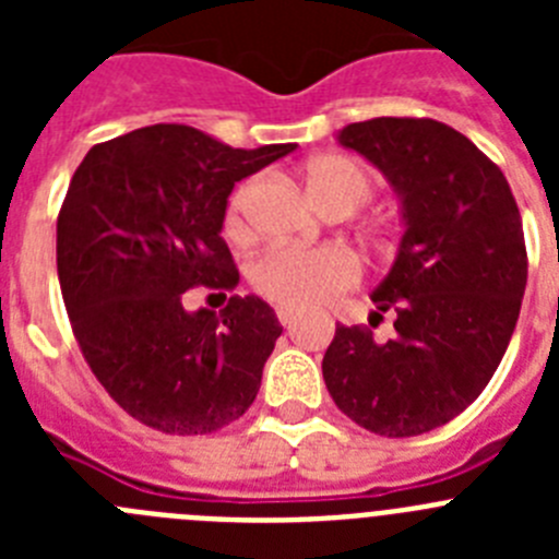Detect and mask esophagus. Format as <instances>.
<instances>
[{
	"label": "esophagus",
	"mask_w": 559,
	"mask_h": 559,
	"mask_svg": "<svg viewBox=\"0 0 559 559\" xmlns=\"http://www.w3.org/2000/svg\"><path fill=\"white\" fill-rule=\"evenodd\" d=\"M296 310L294 308H283V305H280V308H276V319H280V324H283V328H290V324L296 322Z\"/></svg>",
	"instance_id": "esophagus-1"
}]
</instances>
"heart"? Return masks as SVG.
<instances>
[{
  "label": "heart",
  "mask_w": 559,
  "mask_h": 559,
  "mask_svg": "<svg viewBox=\"0 0 559 559\" xmlns=\"http://www.w3.org/2000/svg\"><path fill=\"white\" fill-rule=\"evenodd\" d=\"M308 187L324 210L355 212L374 192V173L349 156H322L308 165ZM251 181L237 187L226 204L224 231L231 240L249 237ZM360 280V260L344 246H274L251 265V285L283 308H316Z\"/></svg>",
  "instance_id": "b5f03b06"
}]
</instances>
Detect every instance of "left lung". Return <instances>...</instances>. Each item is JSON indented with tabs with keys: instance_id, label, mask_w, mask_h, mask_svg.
<instances>
[{
	"instance_id": "8db88e82",
	"label": "left lung",
	"mask_w": 559,
	"mask_h": 559,
	"mask_svg": "<svg viewBox=\"0 0 559 559\" xmlns=\"http://www.w3.org/2000/svg\"><path fill=\"white\" fill-rule=\"evenodd\" d=\"M403 195L406 235L367 324H335L322 360L335 406L378 437L445 426L484 392L510 347L530 257L501 167L428 117H374L338 133ZM395 313L378 342L374 318Z\"/></svg>"
}]
</instances>
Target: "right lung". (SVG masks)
Listing matches in <instances>:
<instances>
[{
	"label": "right lung",
	"instance_id": "obj_1",
	"mask_svg": "<svg viewBox=\"0 0 559 559\" xmlns=\"http://www.w3.org/2000/svg\"><path fill=\"white\" fill-rule=\"evenodd\" d=\"M294 145L240 151L179 122L97 142L58 212V283L88 369L133 419L204 437L243 417L283 328L269 302L237 296L221 237L235 181ZM192 287L227 299L186 310Z\"/></svg>",
	"mask_w": 559,
	"mask_h": 559
}]
</instances>
